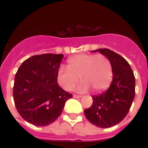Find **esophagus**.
<instances>
[{"mask_svg": "<svg viewBox=\"0 0 148 148\" xmlns=\"http://www.w3.org/2000/svg\"><path fill=\"white\" fill-rule=\"evenodd\" d=\"M73 97H74V98H80V97H81V95H73Z\"/></svg>", "mask_w": 148, "mask_h": 148, "instance_id": "34e87169", "label": "esophagus"}]
</instances>
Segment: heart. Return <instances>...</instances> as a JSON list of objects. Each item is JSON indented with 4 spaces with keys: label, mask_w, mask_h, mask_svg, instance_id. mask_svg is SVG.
<instances>
[{
    "label": "heart",
    "mask_w": 148,
    "mask_h": 148,
    "mask_svg": "<svg viewBox=\"0 0 148 148\" xmlns=\"http://www.w3.org/2000/svg\"><path fill=\"white\" fill-rule=\"evenodd\" d=\"M67 68L60 67L57 74L58 84L67 91H71L78 77L81 81L78 91L87 92L90 88L101 92L109 87L113 77L112 64L107 56L90 53L77 54L67 60Z\"/></svg>",
    "instance_id": "b5f03b06"
}]
</instances>
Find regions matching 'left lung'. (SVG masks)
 Returning a JSON list of instances; mask_svg holds the SVG:
<instances>
[{"mask_svg": "<svg viewBox=\"0 0 148 148\" xmlns=\"http://www.w3.org/2000/svg\"><path fill=\"white\" fill-rule=\"evenodd\" d=\"M107 56L113 67L110 88L93 95V103L84 110L87 119L99 127L108 128L119 124L128 114L135 96V77L128 62L108 48L96 51Z\"/></svg>", "mask_w": 148, "mask_h": 148, "instance_id": "1", "label": "left lung"}]
</instances>
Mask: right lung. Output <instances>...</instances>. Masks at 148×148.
<instances>
[{
	"label": "right lung",
	"instance_id": "right-lung-1",
	"mask_svg": "<svg viewBox=\"0 0 148 148\" xmlns=\"http://www.w3.org/2000/svg\"><path fill=\"white\" fill-rule=\"evenodd\" d=\"M63 54L43 53L27 58L15 74L13 96L22 118L35 126L55 121L73 95L58 85Z\"/></svg>",
	"mask_w": 148,
	"mask_h": 148
}]
</instances>
